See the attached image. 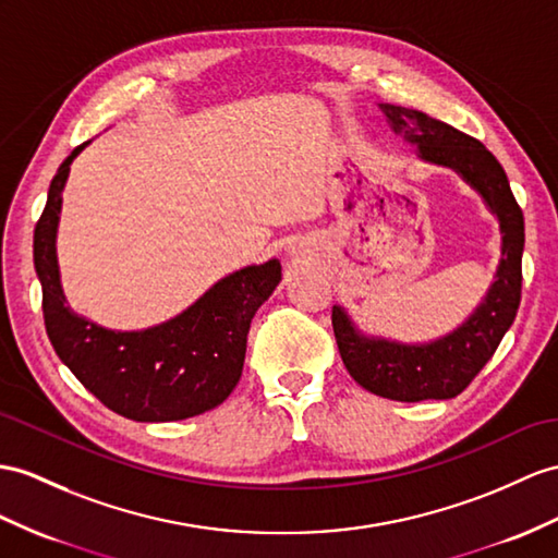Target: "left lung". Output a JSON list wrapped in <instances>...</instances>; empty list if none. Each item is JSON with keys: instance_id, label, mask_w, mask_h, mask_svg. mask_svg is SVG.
<instances>
[{"instance_id": "1", "label": "left lung", "mask_w": 558, "mask_h": 558, "mask_svg": "<svg viewBox=\"0 0 558 558\" xmlns=\"http://www.w3.org/2000/svg\"><path fill=\"white\" fill-rule=\"evenodd\" d=\"M396 134L416 146L418 158L454 170L497 217L501 257L495 281L473 315L430 343H398L362 333L341 305L331 322L345 369L364 388L388 400H450L464 390L495 355L521 303V257L525 243L523 210L515 203L505 168L487 148L442 120L414 108L378 104Z\"/></svg>"}]
</instances>
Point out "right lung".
Masks as SVG:
<instances>
[{
  "label": "right lung",
  "instance_id": "right-lung-1",
  "mask_svg": "<svg viewBox=\"0 0 558 558\" xmlns=\"http://www.w3.org/2000/svg\"><path fill=\"white\" fill-rule=\"evenodd\" d=\"M68 156L49 184L37 220L33 257L43 283L47 336L61 362L108 410L132 421H180L215 410L239 384L246 338L255 317L281 281L277 257L220 279L180 315L144 331H113L65 305L57 260L61 194Z\"/></svg>",
  "mask_w": 558,
  "mask_h": 558
}]
</instances>
